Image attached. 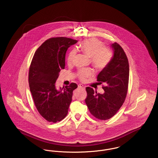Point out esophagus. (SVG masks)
<instances>
[{
	"instance_id": "34e87169",
	"label": "esophagus",
	"mask_w": 158,
	"mask_h": 158,
	"mask_svg": "<svg viewBox=\"0 0 158 158\" xmlns=\"http://www.w3.org/2000/svg\"><path fill=\"white\" fill-rule=\"evenodd\" d=\"M78 88H80V89H85V86H83L82 84H79V85H78Z\"/></svg>"
}]
</instances>
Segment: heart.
<instances>
[{
    "mask_svg": "<svg viewBox=\"0 0 158 158\" xmlns=\"http://www.w3.org/2000/svg\"><path fill=\"white\" fill-rule=\"evenodd\" d=\"M85 55L90 58L92 66L98 70H102L108 66L110 63L113 53L111 50L105 46L99 40L95 38H91L83 41L82 43L77 47ZM76 56L75 50H71L67 57L68 64H71L74 60ZM92 75L90 70L81 69L77 72V75L79 79L84 81L87 77Z\"/></svg>",
    "mask_w": 158,
    "mask_h": 158,
    "instance_id": "obj_1",
    "label": "heart"
}]
</instances>
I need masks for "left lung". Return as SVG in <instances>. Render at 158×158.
Instances as JSON below:
<instances>
[{
  "mask_svg": "<svg viewBox=\"0 0 158 158\" xmlns=\"http://www.w3.org/2000/svg\"><path fill=\"white\" fill-rule=\"evenodd\" d=\"M111 47L114 50L113 59L97 77L98 82L106 84V86H102L105 92L101 94L90 87L86 88V104L90 114L101 120H108L117 113L127 94L129 79L127 57L117 43H114Z\"/></svg>",
  "mask_w": 158,
  "mask_h": 158,
  "instance_id": "obj_1",
  "label": "left lung"
}]
</instances>
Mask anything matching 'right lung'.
Returning <instances> with one entry per match:
<instances>
[{"label": "right lung", "instance_id": "1", "mask_svg": "<svg viewBox=\"0 0 158 158\" xmlns=\"http://www.w3.org/2000/svg\"><path fill=\"white\" fill-rule=\"evenodd\" d=\"M77 41L63 37L49 38L38 47L31 61L28 74L31 95L38 113L48 122L64 119L73 91L77 88L75 83L59 90L55 86L60 70L65 67L68 48Z\"/></svg>", "mask_w": 158, "mask_h": 158}]
</instances>
